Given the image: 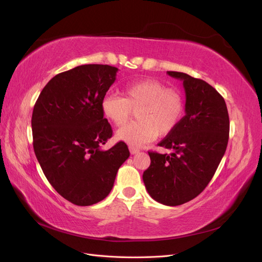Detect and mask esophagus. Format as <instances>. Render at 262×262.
<instances>
[{"mask_svg":"<svg viewBox=\"0 0 262 262\" xmlns=\"http://www.w3.org/2000/svg\"><path fill=\"white\" fill-rule=\"evenodd\" d=\"M129 149H130V153H131L132 155L139 153V149H138V148H136V147H133V146H130V147H129Z\"/></svg>","mask_w":262,"mask_h":262,"instance_id":"1","label":"esophagus"}]
</instances>
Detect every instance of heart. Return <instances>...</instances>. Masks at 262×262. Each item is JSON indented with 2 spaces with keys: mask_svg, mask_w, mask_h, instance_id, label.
<instances>
[{
  "mask_svg": "<svg viewBox=\"0 0 262 262\" xmlns=\"http://www.w3.org/2000/svg\"><path fill=\"white\" fill-rule=\"evenodd\" d=\"M122 96L110 94L101 101L104 116L115 125L129 121L137 110L138 121L119 129L116 138L132 146H142L154 141L158 134L167 136L176 129L185 110V100L179 91L154 78L125 84Z\"/></svg>",
  "mask_w": 262,
  "mask_h": 262,
  "instance_id": "heart-1",
  "label": "heart"
}]
</instances>
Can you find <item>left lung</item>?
<instances>
[{
	"label": "left lung",
	"mask_w": 262,
	"mask_h": 262,
	"mask_svg": "<svg viewBox=\"0 0 262 262\" xmlns=\"http://www.w3.org/2000/svg\"><path fill=\"white\" fill-rule=\"evenodd\" d=\"M167 74L184 85L186 115L158 143L172 152H148L143 181L155 201L176 207L199 195L215 173L227 146L229 118L224 98L210 84L186 73Z\"/></svg>",
	"instance_id": "8db88e82"
}]
</instances>
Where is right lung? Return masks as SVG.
<instances>
[{"label": "right lung", "instance_id": "obj_1", "mask_svg": "<svg viewBox=\"0 0 262 262\" xmlns=\"http://www.w3.org/2000/svg\"><path fill=\"white\" fill-rule=\"evenodd\" d=\"M118 69L85 64L52 77L36 101L31 128L34 150L59 194L80 207L110 193L130 152L124 142L101 149L113 130L101 110Z\"/></svg>", "mask_w": 262, "mask_h": 262}]
</instances>
